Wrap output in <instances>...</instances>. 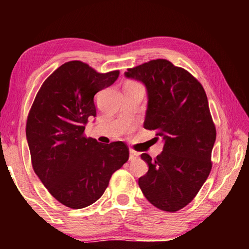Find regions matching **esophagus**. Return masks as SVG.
Segmentation results:
<instances>
[{
	"label": "esophagus",
	"mask_w": 249,
	"mask_h": 249,
	"mask_svg": "<svg viewBox=\"0 0 249 249\" xmlns=\"http://www.w3.org/2000/svg\"><path fill=\"white\" fill-rule=\"evenodd\" d=\"M138 158V153L135 150H129V160H135Z\"/></svg>",
	"instance_id": "1"
}]
</instances>
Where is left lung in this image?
I'll return each instance as SVG.
<instances>
[{"label":"left lung","mask_w":249,"mask_h":249,"mask_svg":"<svg viewBox=\"0 0 249 249\" xmlns=\"http://www.w3.org/2000/svg\"><path fill=\"white\" fill-rule=\"evenodd\" d=\"M125 75L146 86L144 127L165 141L155 159L141 155L149 169L138 184L156 208L177 212L195 199L212 169L216 129L205 91L189 71L166 59L129 68Z\"/></svg>","instance_id":"8db88e82"}]
</instances>
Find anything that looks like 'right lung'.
Masks as SVG:
<instances>
[{
    "mask_svg": "<svg viewBox=\"0 0 249 249\" xmlns=\"http://www.w3.org/2000/svg\"><path fill=\"white\" fill-rule=\"evenodd\" d=\"M119 74L100 73L79 60L66 62L41 84L28 113L33 169L50 195L70 209L98 201L112 175L128 160L125 142L102 144L84 136L88 119L96 115L94 95Z\"/></svg>",
    "mask_w": 249,
    "mask_h": 249,
    "instance_id": "obj_1",
    "label": "right lung"
}]
</instances>
